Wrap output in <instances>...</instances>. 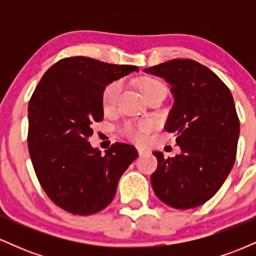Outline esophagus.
I'll return each mask as SVG.
<instances>
[{
	"mask_svg": "<svg viewBox=\"0 0 256 256\" xmlns=\"http://www.w3.org/2000/svg\"><path fill=\"white\" fill-rule=\"evenodd\" d=\"M137 150H138V154H140V155H144V154H146V152H148V150H146V149L142 148V146H138Z\"/></svg>",
	"mask_w": 256,
	"mask_h": 256,
	"instance_id": "obj_1",
	"label": "esophagus"
}]
</instances>
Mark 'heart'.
I'll return each instance as SVG.
<instances>
[{
    "mask_svg": "<svg viewBox=\"0 0 256 256\" xmlns=\"http://www.w3.org/2000/svg\"><path fill=\"white\" fill-rule=\"evenodd\" d=\"M140 89L142 91V94L144 95L146 98H148L149 96H152V94L158 92L160 90H165V86L156 80V79L152 78H144L140 82ZM120 91H122V84L119 82H114L108 85L107 88L104 90L102 94V104H104V110H110V108L114 107L118 101V98L120 95ZM152 124L149 122H142L137 125H126L124 131L128 137L132 138L134 140H142L143 134L146 131L150 130Z\"/></svg>",
    "mask_w": 256,
    "mask_h": 256,
    "instance_id": "1",
    "label": "heart"
}]
</instances>
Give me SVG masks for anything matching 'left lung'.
Instances as JSON below:
<instances>
[{
  "label": "left lung",
  "instance_id": "1",
  "mask_svg": "<svg viewBox=\"0 0 256 256\" xmlns=\"http://www.w3.org/2000/svg\"><path fill=\"white\" fill-rule=\"evenodd\" d=\"M171 85L174 104L165 128L177 134L180 154L158 158L155 194L177 210L204 204L218 192L236 158L240 137L231 91L216 73L194 60L174 58L143 70Z\"/></svg>",
  "mask_w": 256,
  "mask_h": 256
}]
</instances>
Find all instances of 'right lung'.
I'll use <instances>...</instances> for the list:
<instances>
[{
	"label": "right lung",
	"instance_id": "right-lung-1",
	"mask_svg": "<svg viewBox=\"0 0 256 256\" xmlns=\"http://www.w3.org/2000/svg\"><path fill=\"white\" fill-rule=\"evenodd\" d=\"M138 72L85 56L66 58L48 70L28 102V152L49 198L66 212L89 216L110 204L122 174L138 156L116 143L104 154L88 142L104 119L102 94L114 80Z\"/></svg>",
	"mask_w": 256,
	"mask_h": 256
}]
</instances>
